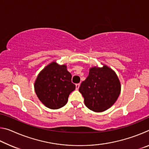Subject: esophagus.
<instances>
[{"label":"esophagus","mask_w":149,"mask_h":149,"mask_svg":"<svg viewBox=\"0 0 149 149\" xmlns=\"http://www.w3.org/2000/svg\"><path fill=\"white\" fill-rule=\"evenodd\" d=\"M79 86H80V84H77L75 85V88H76V89H79Z\"/></svg>","instance_id":"obj_1"}]
</instances>
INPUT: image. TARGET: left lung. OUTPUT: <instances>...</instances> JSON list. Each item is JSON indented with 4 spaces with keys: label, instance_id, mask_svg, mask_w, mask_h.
I'll return each instance as SVG.
<instances>
[{
    "label": "left lung",
    "instance_id": "1",
    "mask_svg": "<svg viewBox=\"0 0 149 149\" xmlns=\"http://www.w3.org/2000/svg\"><path fill=\"white\" fill-rule=\"evenodd\" d=\"M89 69L86 79L79 91L84 98L85 105L95 112L108 110L116 101L121 92V84L114 70L107 65Z\"/></svg>",
    "mask_w": 149,
    "mask_h": 149
}]
</instances>
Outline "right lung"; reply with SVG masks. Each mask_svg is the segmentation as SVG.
Returning <instances> with one entry per match:
<instances>
[{"label":"right lung","instance_id":"1","mask_svg":"<svg viewBox=\"0 0 149 149\" xmlns=\"http://www.w3.org/2000/svg\"><path fill=\"white\" fill-rule=\"evenodd\" d=\"M34 88L40 101L46 107L54 110L66 104L75 85L72 83V74L67 70L66 65L53 61L39 72Z\"/></svg>","mask_w":149,"mask_h":149}]
</instances>
